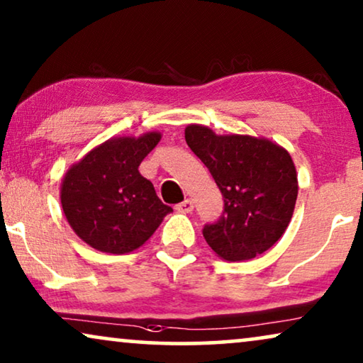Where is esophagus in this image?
Instances as JSON below:
<instances>
[{
  "label": "esophagus",
  "mask_w": 363,
  "mask_h": 363,
  "mask_svg": "<svg viewBox=\"0 0 363 363\" xmlns=\"http://www.w3.org/2000/svg\"><path fill=\"white\" fill-rule=\"evenodd\" d=\"M193 208H195V203H193L191 198H186V200L182 201L180 205H177V210L182 213H190L193 211Z\"/></svg>",
  "instance_id": "esophagus-1"
}]
</instances>
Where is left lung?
I'll return each mask as SVG.
<instances>
[{
	"mask_svg": "<svg viewBox=\"0 0 363 363\" xmlns=\"http://www.w3.org/2000/svg\"><path fill=\"white\" fill-rule=\"evenodd\" d=\"M185 140L220 188L225 211L203 236L215 255L246 261L269 250L289 226L297 200V173L284 147L262 137L216 135L190 123Z\"/></svg>",
	"mask_w": 363,
	"mask_h": 363,
	"instance_id": "1",
	"label": "left lung"
}]
</instances>
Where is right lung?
I'll return each instance as SVG.
<instances>
[{
  "mask_svg": "<svg viewBox=\"0 0 363 363\" xmlns=\"http://www.w3.org/2000/svg\"><path fill=\"white\" fill-rule=\"evenodd\" d=\"M160 138V132L108 138L64 175L62 211L74 233L94 250L111 255L137 250L173 211L138 172Z\"/></svg>",
  "mask_w": 363,
  "mask_h": 363,
  "instance_id": "right-lung-1",
  "label": "right lung"
}]
</instances>
